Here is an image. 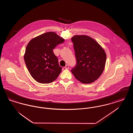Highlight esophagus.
<instances>
[{
    "label": "esophagus",
    "mask_w": 133,
    "mask_h": 133,
    "mask_svg": "<svg viewBox=\"0 0 133 133\" xmlns=\"http://www.w3.org/2000/svg\"><path fill=\"white\" fill-rule=\"evenodd\" d=\"M65 69H68L69 68L68 65H66L65 66Z\"/></svg>",
    "instance_id": "1"
}]
</instances>
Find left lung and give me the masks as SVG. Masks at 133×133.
<instances>
[{"label":"left lung","mask_w":133,"mask_h":133,"mask_svg":"<svg viewBox=\"0 0 133 133\" xmlns=\"http://www.w3.org/2000/svg\"><path fill=\"white\" fill-rule=\"evenodd\" d=\"M76 56V66L71 70L80 82H94L101 75L106 61V54L99 43L88 36L75 35L71 38Z\"/></svg>","instance_id":"1"}]
</instances>
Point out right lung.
Here are the masks:
<instances>
[{
    "label": "right lung",
    "mask_w": 133,
    "mask_h": 133,
    "mask_svg": "<svg viewBox=\"0 0 133 133\" xmlns=\"http://www.w3.org/2000/svg\"><path fill=\"white\" fill-rule=\"evenodd\" d=\"M63 38L54 32H48L31 39L24 56L26 67L33 78L42 84L55 80L62 71L53 49L63 43Z\"/></svg>",
    "instance_id": "1"
}]
</instances>
